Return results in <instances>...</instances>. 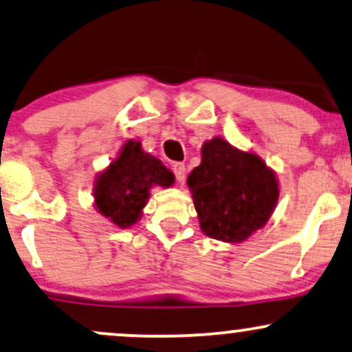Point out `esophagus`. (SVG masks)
Masks as SVG:
<instances>
[{
  "instance_id": "esophagus-1",
  "label": "esophagus",
  "mask_w": 352,
  "mask_h": 352,
  "mask_svg": "<svg viewBox=\"0 0 352 352\" xmlns=\"http://www.w3.org/2000/svg\"><path fill=\"white\" fill-rule=\"evenodd\" d=\"M172 170L173 173H175V180L179 182V184H182V182L185 180V173H187V168H185V164H173L172 165Z\"/></svg>"
}]
</instances>
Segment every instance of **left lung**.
Here are the masks:
<instances>
[{
	"mask_svg": "<svg viewBox=\"0 0 352 352\" xmlns=\"http://www.w3.org/2000/svg\"><path fill=\"white\" fill-rule=\"evenodd\" d=\"M187 184L201 231L224 243H239L264 226L278 198L274 172L261 157L219 138L205 142Z\"/></svg>",
	"mask_w": 352,
	"mask_h": 352,
	"instance_id": "8db88e82",
	"label": "left lung"
}]
</instances>
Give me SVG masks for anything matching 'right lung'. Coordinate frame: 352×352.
I'll return each mask as SVG.
<instances>
[{"instance_id": "obj_1", "label": "right lung", "mask_w": 352, "mask_h": 352, "mask_svg": "<svg viewBox=\"0 0 352 352\" xmlns=\"http://www.w3.org/2000/svg\"><path fill=\"white\" fill-rule=\"evenodd\" d=\"M173 173L160 160L141 151V142L128 141L120 157L96 180L95 201L104 217L120 228L138 221L152 185L170 187Z\"/></svg>"}]
</instances>
